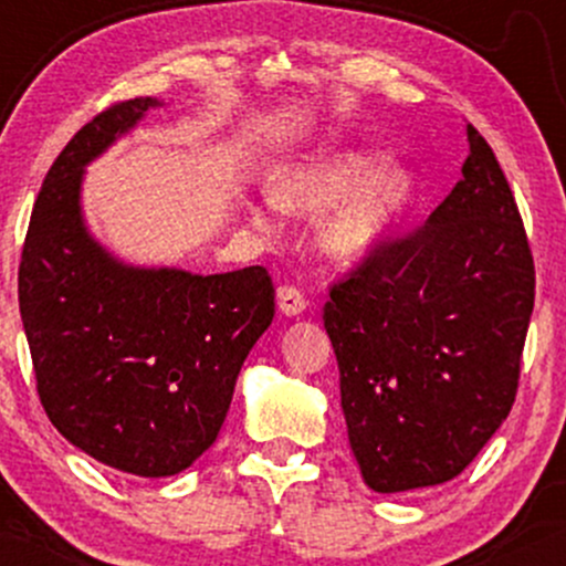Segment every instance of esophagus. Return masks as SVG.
<instances>
[{"mask_svg": "<svg viewBox=\"0 0 566 566\" xmlns=\"http://www.w3.org/2000/svg\"><path fill=\"white\" fill-rule=\"evenodd\" d=\"M276 305L284 316H301L308 303H305L301 290L290 287V284H282V287L276 290Z\"/></svg>", "mask_w": 566, "mask_h": 566, "instance_id": "esophagus-1", "label": "esophagus"}]
</instances>
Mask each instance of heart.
<instances>
[{
	"label": "heart",
	"mask_w": 566,
	"mask_h": 566,
	"mask_svg": "<svg viewBox=\"0 0 566 566\" xmlns=\"http://www.w3.org/2000/svg\"><path fill=\"white\" fill-rule=\"evenodd\" d=\"M407 197V175L394 165L375 167L365 151H324L279 172L269 188L279 212L324 216L316 250L327 263L356 265L378 250ZM258 229H269L261 207H247Z\"/></svg>",
	"instance_id": "b5f03b06"
}]
</instances>
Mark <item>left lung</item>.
<instances>
[{"label":"left lung","mask_w":566,"mask_h":566,"mask_svg":"<svg viewBox=\"0 0 566 566\" xmlns=\"http://www.w3.org/2000/svg\"><path fill=\"white\" fill-rule=\"evenodd\" d=\"M535 305V263L509 180L469 125L437 210L333 284L324 329L340 407L375 492L444 484L509 418Z\"/></svg>","instance_id":"left-lung-1"}]
</instances>
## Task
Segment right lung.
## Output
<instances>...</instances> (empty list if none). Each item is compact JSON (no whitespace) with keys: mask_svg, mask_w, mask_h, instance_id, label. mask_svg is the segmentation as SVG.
Listing matches in <instances>:
<instances>
[{"mask_svg":"<svg viewBox=\"0 0 566 566\" xmlns=\"http://www.w3.org/2000/svg\"><path fill=\"white\" fill-rule=\"evenodd\" d=\"M159 106L114 103L69 140L34 201L18 269L50 423L97 463L146 479L175 476L210 450L239 369L274 319L263 265L210 276L146 269L87 231L84 167Z\"/></svg>","mask_w":566,"mask_h":566,"instance_id":"add662e5","label":"right lung"}]
</instances>
